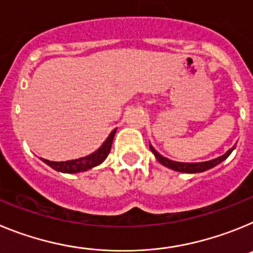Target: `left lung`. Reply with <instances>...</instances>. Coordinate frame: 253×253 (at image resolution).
Listing matches in <instances>:
<instances>
[{
  "label": "left lung",
  "instance_id": "1",
  "mask_svg": "<svg viewBox=\"0 0 253 253\" xmlns=\"http://www.w3.org/2000/svg\"><path fill=\"white\" fill-rule=\"evenodd\" d=\"M149 148H151L152 153L154 154V157L157 158V161L160 163H162L163 166L169 167V169H173V171H177V172H184V173H200V172H204L208 171V169H213V167L218 166L219 163H222L223 161L227 160L229 157V154L233 152V149L236 148V146L232 147L231 149H228L223 156L220 157H216L214 160H210V161H205V162H177V161H172L169 160V158L163 157L162 154L158 153L156 149L152 147V144L149 143Z\"/></svg>",
  "mask_w": 253,
  "mask_h": 253
}]
</instances>
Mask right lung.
I'll list each match as a JSON object with an SVG mask.
<instances>
[{"instance_id": "right-lung-1", "label": "right lung", "mask_w": 253, "mask_h": 253, "mask_svg": "<svg viewBox=\"0 0 253 253\" xmlns=\"http://www.w3.org/2000/svg\"><path fill=\"white\" fill-rule=\"evenodd\" d=\"M115 133L116 129L111 131L110 135L106 138V140L102 143V146L100 147L97 151L88 154L86 157L77 158V160L64 161V162H54V161H49L45 160V158H42V161H43L44 163H46L49 167L55 169V171L63 172V173H78V172L88 171V169L101 165V163L106 160L107 154L110 153L111 144H113Z\"/></svg>"}]
</instances>
